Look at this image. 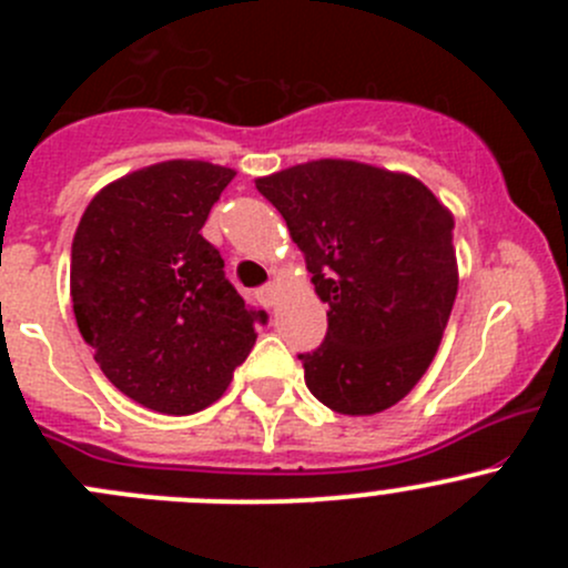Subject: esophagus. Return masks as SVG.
Instances as JSON below:
<instances>
[{
	"mask_svg": "<svg viewBox=\"0 0 568 568\" xmlns=\"http://www.w3.org/2000/svg\"><path fill=\"white\" fill-rule=\"evenodd\" d=\"M277 296H280L277 283H268V285H263L261 291H257V300H261L263 305H266V307H274V305H277Z\"/></svg>",
	"mask_w": 568,
	"mask_h": 568,
	"instance_id": "1",
	"label": "esophagus"
}]
</instances>
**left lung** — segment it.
I'll use <instances>...</instances> for the list:
<instances>
[{
  "label": "left lung",
  "instance_id": "1",
  "mask_svg": "<svg viewBox=\"0 0 568 568\" xmlns=\"http://www.w3.org/2000/svg\"><path fill=\"white\" fill-rule=\"evenodd\" d=\"M326 302V337L300 354L305 382L341 415L398 404L432 365L454 311V214L415 175L316 159L257 178Z\"/></svg>",
  "mask_w": 568,
  "mask_h": 568
}]
</instances>
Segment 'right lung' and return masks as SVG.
Instances as JSON below:
<instances>
[{
	"label": "right lung",
	"instance_id": "obj_1",
	"mask_svg": "<svg viewBox=\"0 0 568 568\" xmlns=\"http://www.w3.org/2000/svg\"><path fill=\"white\" fill-rule=\"evenodd\" d=\"M233 175L200 159L134 170L90 200L73 236L79 332L106 379L162 415L220 400L266 321L200 233Z\"/></svg>",
	"mask_w": 568,
	"mask_h": 568
}]
</instances>
